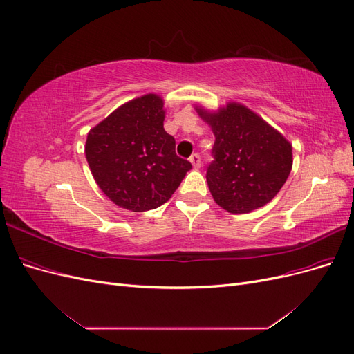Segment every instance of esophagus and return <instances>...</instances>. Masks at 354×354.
<instances>
[{"label":"esophagus","mask_w":354,"mask_h":354,"mask_svg":"<svg viewBox=\"0 0 354 354\" xmlns=\"http://www.w3.org/2000/svg\"><path fill=\"white\" fill-rule=\"evenodd\" d=\"M189 160L192 162V165H194L195 168H199L201 165H202V160H201V156L198 155V153H194L192 155L190 158H189Z\"/></svg>","instance_id":"esophagus-1"}]
</instances>
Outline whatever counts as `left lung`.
Wrapping results in <instances>:
<instances>
[{
  "mask_svg": "<svg viewBox=\"0 0 354 354\" xmlns=\"http://www.w3.org/2000/svg\"><path fill=\"white\" fill-rule=\"evenodd\" d=\"M198 112L216 136L214 160L207 167L214 201L232 214L264 207L291 173V143L242 104L229 103L217 113Z\"/></svg>",
  "mask_w": 354,
  "mask_h": 354,
  "instance_id": "1",
  "label": "left lung"
}]
</instances>
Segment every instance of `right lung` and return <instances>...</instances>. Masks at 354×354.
I'll use <instances>...</instances> for the list:
<instances>
[{
    "label": "right lung",
    "instance_id": "right-lung-1",
    "mask_svg": "<svg viewBox=\"0 0 354 354\" xmlns=\"http://www.w3.org/2000/svg\"><path fill=\"white\" fill-rule=\"evenodd\" d=\"M164 118L162 99L146 94L122 104L88 133L85 156L93 177L118 207L134 212L160 207L192 168L177 156Z\"/></svg>",
    "mask_w": 354,
    "mask_h": 354
}]
</instances>
